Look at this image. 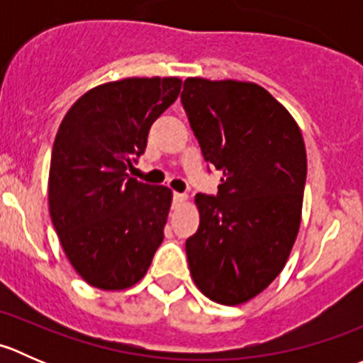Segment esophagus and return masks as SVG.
Returning <instances> with one entry per match:
<instances>
[{
	"instance_id": "obj_1",
	"label": "esophagus",
	"mask_w": 363,
	"mask_h": 363,
	"mask_svg": "<svg viewBox=\"0 0 363 363\" xmlns=\"http://www.w3.org/2000/svg\"><path fill=\"white\" fill-rule=\"evenodd\" d=\"M174 200H175V202H179V203H184L186 200H188V195H186V193H177V191H175L174 193Z\"/></svg>"
}]
</instances>
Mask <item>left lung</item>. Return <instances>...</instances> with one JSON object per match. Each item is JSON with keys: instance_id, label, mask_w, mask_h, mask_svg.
<instances>
[{"instance_id": "left-lung-1", "label": "left lung", "mask_w": 363, "mask_h": 363, "mask_svg": "<svg viewBox=\"0 0 363 363\" xmlns=\"http://www.w3.org/2000/svg\"><path fill=\"white\" fill-rule=\"evenodd\" d=\"M181 101L203 160L223 172L218 195L195 196L189 272L205 296L239 306L286 265L302 216L306 145L291 113L258 84L189 77Z\"/></svg>"}]
</instances>
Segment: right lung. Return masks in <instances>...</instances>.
I'll return each instance as SVG.
<instances>
[{
    "label": "right lung",
    "instance_id": "right-lung-1",
    "mask_svg": "<svg viewBox=\"0 0 363 363\" xmlns=\"http://www.w3.org/2000/svg\"><path fill=\"white\" fill-rule=\"evenodd\" d=\"M182 80L107 82L79 98L61 121L49 172V212L65 255L87 284L126 290L163 242L167 186L128 175L152 123L177 100Z\"/></svg>",
    "mask_w": 363,
    "mask_h": 363
}]
</instances>
